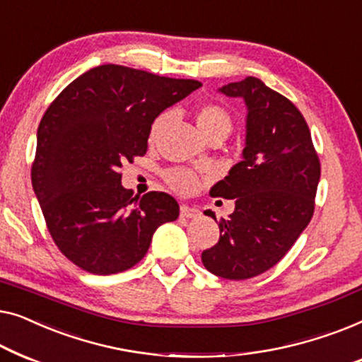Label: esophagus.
I'll return each mask as SVG.
<instances>
[{
    "instance_id": "1",
    "label": "esophagus",
    "mask_w": 362,
    "mask_h": 362,
    "mask_svg": "<svg viewBox=\"0 0 362 362\" xmlns=\"http://www.w3.org/2000/svg\"><path fill=\"white\" fill-rule=\"evenodd\" d=\"M198 215H200V211H198V208L195 206H190V205L180 206V216L183 218H197Z\"/></svg>"
}]
</instances>
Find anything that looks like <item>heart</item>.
<instances>
[{"mask_svg":"<svg viewBox=\"0 0 362 362\" xmlns=\"http://www.w3.org/2000/svg\"><path fill=\"white\" fill-rule=\"evenodd\" d=\"M167 118L169 115L164 113L160 115L159 118L154 121L151 128V137L154 139L159 134L160 129L164 128L167 123ZM195 121L198 129L202 131L203 136H210L213 132H230L231 131V116L228 111L220 105L208 103L202 105L200 108L197 110L195 113ZM167 182L169 185L174 188V190L180 193H190L195 190V188L200 185V180H198V175L190 169H172L167 172Z\"/></svg>","mask_w":362,"mask_h":362,"instance_id":"1","label":"heart"}]
</instances>
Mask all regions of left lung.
I'll list each match as a JSON object with an SVG mask.
<instances>
[{"mask_svg": "<svg viewBox=\"0 0 362 362\" xmlns=\"http://www.w3.org/2000/svg\"><path fill=\"white\" fill-rule=\"evenodd\" d=\"M218 91L244 100L246 141L241 162L210 190L234 200V211L202 262L218 277L244 281L276 266L312 220L320 160L297 106L262 80L246 77Z\"/></svg>", "mask_w": 362, "mask_h": 362, "instance_id": "obj_1", "label": "left lung"}]
</instances>
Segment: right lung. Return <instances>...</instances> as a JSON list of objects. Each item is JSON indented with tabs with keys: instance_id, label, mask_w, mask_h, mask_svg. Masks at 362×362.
<instances>
[{
	"instance_id": "obj_1",
	"label": "right lung",
	"mask_w": 362,
	"mask_h": 362,
	"mask_svg": "<svg viewBox=\"0 0 362 362\" xmlns=\"http://www.w3.org/2000/svg\"><path fill=\"white\" fill-rule=\"evenodd\" d=\"M200 86L108 64L81 74L45 111L33 188L50 236L75 266L96 276L128 271L157 228L179 218L169 193L132 198L119 169L146 154L157 116Z\"/></svg>"
}]
</instances>
